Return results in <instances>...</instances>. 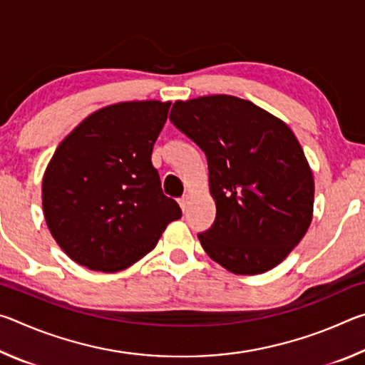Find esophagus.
<instances>
[{
	"mask_svg": "<svg viewBox=\"0 0 365 365\" xmlns=\"http://www.w3.org/2000/svg\"><path fill=\"white\" fill-rule=\"evenodd\" d=\"M188 201H190V197H188V196H183V197H180V200H178V205H180L182 211H185V209H187V206H188Z\"/></svg>",
	"mask_w": 365,
	"mask_h": 365,
	"instance_id": "34e87169",
	"label": "esophagus"
}]
</instances>
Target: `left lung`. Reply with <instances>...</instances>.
Masks as SVG:
<instances>
[{"instance_id": "8db88e82", "label": "left lung", "mask_w": 365, "mask_h": 365, "mask_svg": "<svg viewBox=\"0 0 365 365\" xmlns=\"http://www.w3.org/2000/svg\"><path fill=\"white\" fill-rule=\"evenodd\" d=\"M170 120L205 151L215 220L207 256L237 275L279 265L312 222L314 177L285 122L230 95L175 101Z\"/></svg>"}]
</instances>
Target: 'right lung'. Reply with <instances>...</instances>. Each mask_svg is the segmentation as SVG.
I'll use <instances>...</instances> for the list:
<instances>
[{"instance_id":"add662e5","label":"right lung","mask_w":365,"mask_h":365,"mask_svg":"<svg viewBox=\"0 0 365 365\" xmlns=\"http://www.w3.org/2000/svg\"><path fill=\"white\" fill-rule=\"evenodd\" d=\"M169 108L158 100L110 104L56 148L43 175V214L72 261L106 274L123 270L182 217L151 163Z\"/></svg>"}]
</instances>
